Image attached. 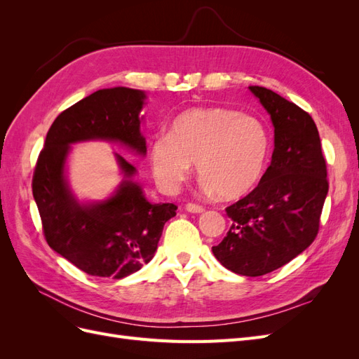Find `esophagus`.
Wrapping results in <instances>:
<instances>
[{"label": "esophagus", "mask_w": 359, "mask_h": 359, "mask_svg": "<svg viewBox=\"0 0 359 359\" xmlns=\"http://www.w3.org/2000/svg\"><path fill=\"white\" fill-rule=\"evenodd\" d=\"M186 211L193 212V214H201V212H203L205 210H203V206H201V205H196V203H187V205H186Z\"/></svg>", "instance_id": "34e87169"}]
</instances>
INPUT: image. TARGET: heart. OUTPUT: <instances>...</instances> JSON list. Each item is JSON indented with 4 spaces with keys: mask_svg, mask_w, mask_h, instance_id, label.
<instances>
[{
    "mask_svg": "<svg viewBox=\"0 0 359 359\" xmlns=\"http://www.w3.org/2000/svg\"><path fill=\"white\" fill-rule=\"evenodd\" d=\"M269 156L265 126L252 115L222 106L193 107L173 119L169 133L148 148L149 166L158 186L177 191L193 163L208 193L235 201L262 178Z\"/></svg>",
    "mask_w": 359,
    "mask_h": 359,
    "instance_id": "1",
    "label": "heart"
}]
</instances>
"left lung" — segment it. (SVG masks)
<instances>
[{"label": "left lung", "mask_w": 359, "mask_h": 359, "mask_svg": "<svg viewBox=\"0 0 359 359\" xmlns=\"http://www.w3.org/2000/svg\"><path fill=\"white\" fill-rule=\"evenodd\" d=\"M248 90L273 123L274 151L259 186L226 208L232 226L212 253L232 273L259 277L286 265L314 241L328 181L313 118L264 86Z\"/></svg>", "instance_id": "obj_1"}]
</instances>
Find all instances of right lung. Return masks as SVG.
I'll return each mask as SVG.
<instances>
[{"mask_svg":"<svg viewBox=\"0 0 359 359\" xmlns=\"http://www.w3.org/2000/svg\"><path fill=\"white\" fill-rule=\"evenodd\" d=\"M147 103L142 90L114 86L85 97L57 116L32 178V196L49 247L83 273L124 278L154 257L163 226L177 215V205L153 203L135 180L133 165L114 153L121 181L109 196L82 201L70 187L72 147L111 142L135 156H147L140 132Z\"/></svg>","mask_w":359,"mask_h":359,"instance_id":"right-lung-1","label":"right lung"}]
</instances>
